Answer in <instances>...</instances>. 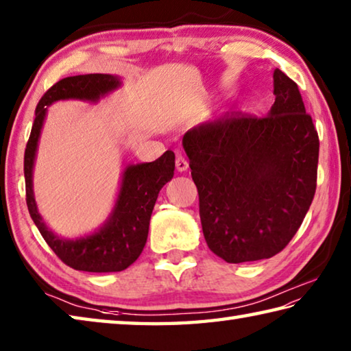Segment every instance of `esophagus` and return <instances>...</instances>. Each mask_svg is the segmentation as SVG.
<instances>
[{
    "label": "esophagus",
    "mask_w": 351,
    "mask_h": 351,
    "mask_svg": "<svg viewBox=\"0 0 351 351\" xmlns=\"http://www.w3.org/2000/svg\"><path fill=\"white\" fill-rule=\"evenodd\" d=\"M175 165H176V170H178V171H186V170L189 169V162H187V159L184 158L182 155H178V156H176Z\"/></svg>",
    "instance_id": "1"
}]
</instances>
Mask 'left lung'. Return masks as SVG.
<instances>
[{
	"instance_id": "obj_1",
	"label": "left lung",
	"mask_w": 351,
	"mask_h": 351,
	"mask_svg": "<svg viewBox=\"0 0 351 351\" xmlns=\"http://www.w3.org/2000/svg\"><path fill=\"white\" fill-rule=\"evenodd\" d=\"M265 117L232 113L182 138L199 195L210 250L239 264L275 256L307 215L316 192L319 138L298 84L273 73Z\"/></svg>"
}]
</instances>
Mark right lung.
Here are the masks:
<instances>
[{
    "label": "right lung",
    "mask_w": 351,
    "mask_h": 351,
    "mask_svg": "<svg viewBox=\"0 0 351 351\" xmlns=\"http://www.w3.org/2000/svg\"><path fill=\"white\" fill-rule=\"evenodd\" d=\"M119 86L121 80L118 76L107 73L67 76L58 81L38 103L34 125L25 145L24 178L29 213L56 256L75 270L92 273L121 271L135 263L147 242L150 216L159 190L173 178L175 154L171 150L165 152L154 162L129 164L124 169L119 193L109 219L99 230L78 239H66L55 234L38 213L32 173L47 107L60 99L97 103Z\"/></svg>",
    "instance_id": "1"
}]
</instances>
